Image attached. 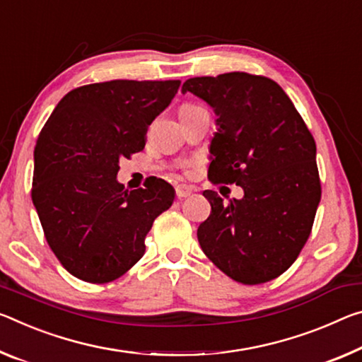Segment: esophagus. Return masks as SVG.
<instances>
[{"instance_id":"34e87169","label":"esophagus","mask_w":362,"mask_h":362,"mask_svg":"<svg viewBox=\"0 0 362 362\" xmlns=\"http://www.w3.org/2000/svg\"><path fill=\"white\" fill-rule=\"evenodd\" d=\"M175 194H177V198H179V199L188 198L192 194V188H188L185 185H180V187L175 188Z\"/></svg>"}]
</instances>
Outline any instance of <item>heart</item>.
<instances>
[{
	"instance_id": "obj_1",
	"label": "heart",
	"mask_w": 362,
	"mask_h": 362,
	"mask_svg": "<svg viewBox=\"0 0 362 362\" xmlns=\"http://www.w3.org/2000/svg\"><path fill=\"white\" fill-rule=\"evenodd\" d=\"M187 107H193L192 105H185V106H182V109H187Z\"/></svg>"
}]
</instances>
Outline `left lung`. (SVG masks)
Segmentation results:
<instances>
[{"label": "left lung", "mask_w": 362, "mask_h": 362, "mask_svg": "<svg viewBox=\"0 0 362 362\" xmlns=\"http://www.w3.org/2000/svg\"><path fill=\"white\" fill-rule=\"evenodd\" d=\"M214 107L211 183L242 187V199L203 194L211 214L198 242L216 267L243 285L271 282L300 256L320 202L315 141L282 87L248 72L193 77L182 85Z\"/></svg>", "instance_id": "1"}]
</instances>
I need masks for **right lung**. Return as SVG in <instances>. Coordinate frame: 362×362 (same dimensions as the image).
Returning <instances> with one entry per match:
<instances>
[{"mask_svg": "<svg viewBox=\"0 0 362 362\" xmlns=\"http://www.w3.org/2000/svg\"><path fill=\"white\" fill-rule=\"evenodd\" d=\"M179 87V80L83 85L57 103L40 132L32 202L51 251L74 277H122L145 255L154 219L174 203L163 179L129 192L116 175L120 159L143 151L148 125Z\"/></svg>", "mask_w": 362, "mask_h": 362, "instance_id": "add662e5", "label": "right lung"}]
</instances>
